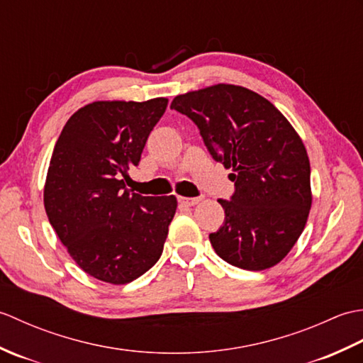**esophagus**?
<instances>
[{
	"instance_id": "34e87169",
	"label": "esophagus",
	"mask_w": 363,
	"mask_h": 363,
	"mask_svg": "<svg viewBox=\"0 0 363 363\" xmlns=\"http://www.w3.org/2000/svg\"><path fill=\"white\" fill-rule=\"evenodd\" d=\"M177 201L184 206H196L203 201V196H196V198H186V196H177Z\"/></svg>"
}]
</instances>
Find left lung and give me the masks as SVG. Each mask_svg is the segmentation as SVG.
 Returning <instances> with one entry per match:
<instances>
[{
  "instance_id": "obj_1",
  "label": "left lung",
  "mask_w": 363,
  "mask_h": 363,
  "mask_svg": "<svg viewBox=\"0 0 363 363\" xmlns=\"http://www.w3.org/2000/svg\"><path fill=\"white\" fill-rule=\"evenodd\" d=\"M172 109L195 123L215 160L233 173L225 223L209 235L228 264L260 272L287 256L312 206L311 162L289 120L256 91L217 84L177 95Z\"/></svg>"
}]
</instances>
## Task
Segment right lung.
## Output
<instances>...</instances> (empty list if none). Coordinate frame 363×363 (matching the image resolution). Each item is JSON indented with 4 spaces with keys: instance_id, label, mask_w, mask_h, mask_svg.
Returning <instances> with one entry per match:
<instances>
[{
    "instance_id": "right-lung-1",
    "label": "right lung",
    "mask_w": 363,
    "mask_h": 363,
    "mask_svg": "<svg viewBox=\"0 0 363 363\" xmlns=\"http://www.w3.org/2000/svg\"><path fill=\"white\" fill-rule=\"evenodd\" d=\"M167 104L90 103L68 118L54 146L45 211L72 259L95 279L133 282L164 251L176 198L130 194L121 177L138 165Z\"/></svg>"
}]
</instances>
